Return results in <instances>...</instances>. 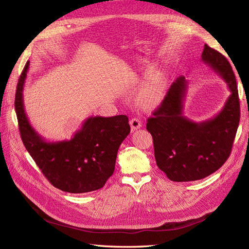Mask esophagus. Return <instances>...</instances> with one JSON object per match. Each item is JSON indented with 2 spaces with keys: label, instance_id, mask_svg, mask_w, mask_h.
I'll list each match as a JSON object with an SVG mask.
<instances>
[{
  "label": "esophagus",
  "instance_id": "1",
  "mask_svg": "<svg viewBox=\"0 0 249 249\" xmlns=\"http://www.w3.org/2000/svg\"><path fill=\"white\" fill-rule=\"evenodd\" d=\"M130 126H131V130L132 131H135V130H137V129H139V128H141L142 127V122L141 121H140V119H138V118H132L131 120H130Z\"/></svg>",
  "mask_w": 249,
  "mask_h": 249
}]
</instances>
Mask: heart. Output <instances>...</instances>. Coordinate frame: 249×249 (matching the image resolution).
<instances>
[{"label":"heart","instance_id":"b5f03b06","mask_svg":"<svg viewBox=\"0 0 249 249\" xmlns=\"http://www.w3.org/2000/svg\"><path fill=\"white\" fill-rule=\"evenodd\" d=\"M161 94H162V88H161L160 83L156 82L146 89L144 92V99L147 103H152V102H157L159 99H160Z\"/></svg>","mask_w":249,"mask_h":249}]
</instances>
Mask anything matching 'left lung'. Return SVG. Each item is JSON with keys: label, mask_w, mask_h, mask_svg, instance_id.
Instances as JSON below:
<instances>
[{"label": "left lung", "mask_w": 249, "mask_h": 249, "mask_svg": "<svg viewBox=\"0 0 249 249\" xmlns=\"http://www.w3.org/2000/svg\"><path fill=\"white\" fill-rule=\"evenodd\" d=\"M202 61L226 82L231 91L222 110L201 123L184 117L188 82L181 75L146 124L154 140L158 167L174 182L201 180L218 170L231 155L240 122L238 86L231 64L206 44Z\"/></svg>", "instance_id": "8db88e82"}]
</instances>
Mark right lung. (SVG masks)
Segmentation results:
<instances>
[{
	"label": "right lung",
	"mask_w": 249,
	"mask_h": 249,
	"mask_svg": "<svg viewBox=\"0 0 249 249\" xmlns=\"http://www.w3.org/2000/svg\"><path fill=\"white\" fill-rule=\"evenodd\" d=\"M29 62L18 79L15 107L21 139L46 179L70 194H84L105 185L113 174L118 149L129 135L128 118L90 117L69 141L47 142L30 125L25 113L23 88Z\"/></svg>",
	"instance_id": "obj_1"
}]
</instances>
